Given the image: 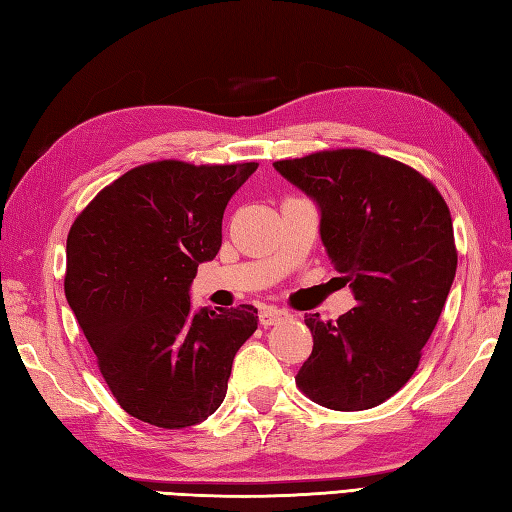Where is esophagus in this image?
Here are the masks:
<instances>
[{"mask_svg":"<svg viewBox=\"0 0 512 512\" xmlns=\"http://www.w3.org/2000/svg\"><path fill=\"white\" fill-rule=\"evenodd\" d=\"M287 315H289L287 311L276 309V306H265V309H260V313H258V322L267 328V326H274V324L282 322Z\"/></svg>","mask_w":512,"mask_h":512,"instance_id":"obj_1","label":"esophagus"}]
</instances>
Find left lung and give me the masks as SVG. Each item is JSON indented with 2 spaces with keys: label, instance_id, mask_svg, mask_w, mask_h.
<instances>
[{
  "label": "left lung",
  "instance_id": "obj_1",
  "mask_svg": "<svg viewBox=\"0 0 512 512\" xmlns=\"http://www.w3.org/2000/svg\"><path fill=\"white\" fill-rule=\"evenodd\" d=\"M322 210V243L355 293L335 322L306 315L313 350L298 388L337 412L370 410L412 379L458 267L451 212L403 162L366 149L274 162Z\"/></svg>",
  "mask_w": 512,
  "mask_h": 512
}]
</instances>
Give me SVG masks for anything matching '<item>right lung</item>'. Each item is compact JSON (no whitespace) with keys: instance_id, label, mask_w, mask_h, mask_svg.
Wrapping results in <instances>:
<instances>
[{"instance_id":"obj_1","label":"right lung","mask_w":512,"mask_h":512,"mask_svg":"<svg viewBox=\"0 0 512 512\" xmlns=\"http://www.w3.org/2000/svg\"><path fill=\"white\" fill-rule=\"evenodd\" d=\"M258 168L162 160L102 188L67 234L65 298L118 405L155 427L219 410L232 361L258 328L252 304L190 311L199 263L217 256L227 201Z\"/></svg>"}]
</instances>
